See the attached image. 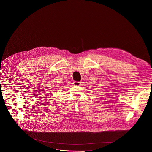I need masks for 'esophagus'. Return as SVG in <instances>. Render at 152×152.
Masks as SVG:
<instances>
[{
    "label": "esophagus",
    "mask_w": 152,
    "mask_h": 152,
    "mask_svg": "<svg viewBox=\"0 0 152 152\" xmlns=\"http://www.w3.org/2000/svg\"><path fill=\"white\" fill-rule=\"evenodd\" d=\"M73 84L75 86H79L80 85V82L78 81H74L73 82Z\"/></svg>",
    "instance_id": "obj_1"
}]
</instances>
